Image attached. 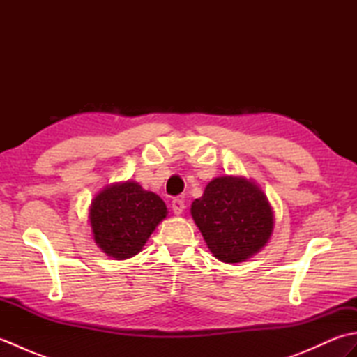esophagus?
I'll return each instance as SVG.
<instances>
[{
    "label": "esophagus",
    "instance_id": "obj_1",
    "mask_svg": "<svg viewBox=\"0 0 357 357\" xmlns=\"http://www.w3.org/2000/svg\"><path fill=\"white\" fill-rule=\"evenodd\" d=\"M172 208H173V213L174 215H183V211L185 208V201L183 198H176L172 201Z\"/></svg>",
    "mask_w": 357,
    "mask_h": 357
}]
</instances>
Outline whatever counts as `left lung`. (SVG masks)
Returning <instances> with one entry per match:
<instances>
[{"mask_svg":"<svg viewBox=\"0 0 357 357\" xmlns=\"http://www.w3.org/2000/svg\"><path fill=\"white\" fill-rule=\"evenodd\" d=\"M190 213L216 259L236 264L267 244L275 215L267 196L252 179L219 176L192 204Z\"/></svg>","mask_w":357,"mask_h":357,"instance_id":"left-lung-1","label":"left lung"}]
</instances>
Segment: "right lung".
<instances>
[{
  "mask_svg": "<svg viewBox=\"0 0 357 357\" xmlns=\"http://www.w3.org/2000/svg\"><path fill=\"white\" fill-rule=\"evenodd\" d=\"M165 216L164 201L135 181L107 185L89 211L96 245L118 261L138 255Z\"/></svg>",
  "mask_w": 357,
  "mask_h": 357,
  "instance_id": "add662e5",
  "label": "right lung"
}]
</instances>
